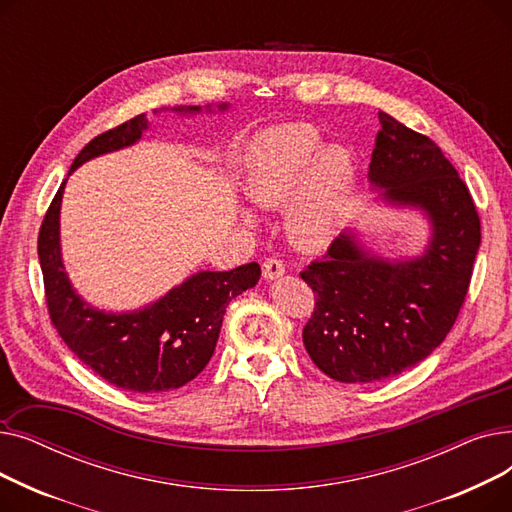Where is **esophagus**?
Here are the masks:
<instances>
[{"label":"esophagus","mask_w":512,"mask_h":512,"mask_svg":"<svg viewBox=\"0 0 512 512\" xmlns=\"http://www.w3.org/2000/svg\"><path fill=\"white\" fill-rule=\"evenodd\" d=\"M284 272H286V267H284V263L280 259L272 257V259H267L263 263V278L265 280H278V278L284 276Z\"/></svg>","instance_id":"obj_1"}]
</instances>
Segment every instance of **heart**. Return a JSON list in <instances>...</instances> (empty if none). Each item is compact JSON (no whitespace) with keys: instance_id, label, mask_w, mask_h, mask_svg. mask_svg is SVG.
I'll return each instance as SVG.
<instances>
[{"instance_id":"heart-1","label":"heart","mask_w":512,"mask_h":512,"mask_svg":"<svg viewBox=\"0 0 512 512\" xmlns=\"http://www.w3.org/2000/svg\"><path fill=\"white\" fill-rule=\"evenodd\" d=\"M240 191L257 207H284V228L301 247H326L342 230L357 186V164L342 147H321L309 124L267 128L238 159ZM253 224V213L242 211Z\"/></svg>"}]
</instances>
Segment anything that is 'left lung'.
<instances>
[{"label":"left lung","mask_w":512,"mask_h":512,"mask_svg":"<svg viewBox=\"0 0 512 512\" xmlns=\"http://www.w3.org/2000/svg\"><path fill=\"white\" fill-rule=\"evenodd\" d=\"M378 116L367 174L373 201L419 211L429 234L419 255L390 259L346 228L301 274L315 292L305 348L344 384L388 380L432 355L463 307L481 242L469 188L442 149L390 114Z\"/></svg>","instance_id":"obj_1"}]
</instances>
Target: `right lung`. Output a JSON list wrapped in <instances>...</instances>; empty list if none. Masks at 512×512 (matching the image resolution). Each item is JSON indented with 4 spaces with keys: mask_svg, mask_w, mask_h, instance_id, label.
Instances as JSON below:
<instances>
[{
    "mask_svg": "<svg viewBox=\"0 0 512 512\" xmlns=\"http://www.w3.org/2000/svg\"><path fill=\"white\" fill-rule=\"evenodd\" d=\"M230 103L215 110L226 112ZM211 105L164 107L178 116L213 114ZM157 114V110H155ZM149 130L145 114L95 137L72 161L68 176L105 153L139 143ZM68 178L53 197L39 232V263L53 326L70 351L97 375L122 390L153 394L176 390L205 369L228 303L259 282L261 267L247 263L230 272H197L164 297L134 309L105 311L87 303L72 286L62 257L60 209Z\"/></svg>",
    "mask_w": 512,
    "mask_h": 512,
    "instance_id": "1",
    "label": "right lung"
}]
</instances>
